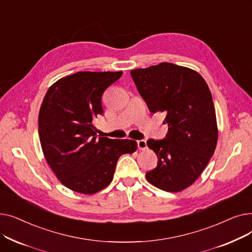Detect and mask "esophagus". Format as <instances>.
Masks as SVG:
<instances>
[{
    "label": "esophagus",
    "instance_id": "obj_1",
    "mask_svg": "<svg viewBox=\"0 0 252 252\" xmlns=\"http://www.w3.org/2000/svg\"><path fill=\"white\" fill-rule=\"evenodd\" d=\"M138 148L140 150H146L148 148L146 141H145V140H139L138 141Z\"/></svg>",
    "mask_w": 252,
    "mask_h": 252
}]
</instances>
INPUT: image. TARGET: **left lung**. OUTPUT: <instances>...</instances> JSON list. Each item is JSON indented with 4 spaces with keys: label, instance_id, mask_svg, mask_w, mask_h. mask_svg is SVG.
<instances>
[{
    "label": "left lung",
    "instance_id": "8db88e82",
    "mask_svg": "<svg viewBox=\"0 0 252 252\" xmlns=\"http://www.w3.org/2000/svg\"><path fill=\"white\" fill-rule=\"evenodd\" d=\"M150 112H165V139L147 141L158 157L147 181L166 192H180L198 179L214 155L219 129L213 97L197 71L162 62L130 70Z\"/></svg>",
    "mask_w": 252,
    "mask_h": 252
}]
</instances>
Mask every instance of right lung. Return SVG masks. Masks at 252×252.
<instances>
[{"label":"right lung","instance_id":"right-lung-1","mask_svg":"<svg viewBox=\"0 0 252 252\" xmlns=\"http://www.w3.org/2000/svg\"><path fill=\"white\" fill-rule=\"evenodd\" d=\"M123 71H78L47 91L38 113V136L46 160L68 189L94 194L111 183L118 158L134 153V140L97 137L93 119L103 114L104 91Z\"/></svg>","mask_w":252,"mask_h":252}]
</instances>
